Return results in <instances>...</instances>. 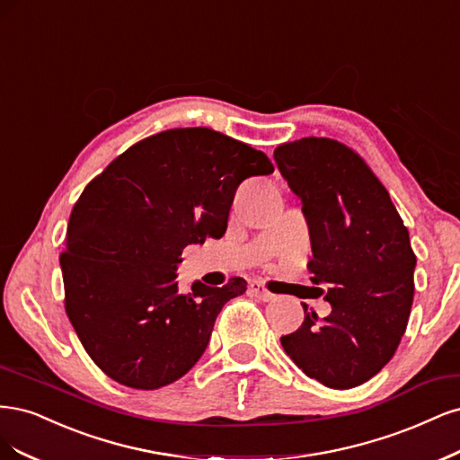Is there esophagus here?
<instances>
[{
  "instance_id": "obj_1",
  "label": "esophagus",
  "mask_w": 460,
  "mask_h": 460,
  "mask_svg": "<svg viewBox=\"0 0 460 460\" xmlns=\"http://www.w3.org/2000/svg\"><path fill=\"white\" fill-rule=\"evenodd\" d=\"M250 294L256 296V298L261 300V302L275 300V294L265 288V285L260 283V280H254V283H250Z\"/></svg>"
}]
</instances>
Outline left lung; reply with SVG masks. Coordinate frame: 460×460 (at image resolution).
I'll use <instances>...</instances> for the list:
<instances>
[{
  "mask_svg": "<svg viewBox=\"0 0 460 460\" xmlns=\"http://www.w3.org/2000/svg\"><path fill=\"white\" fill-rule=\"evenodd\" d=\"M273 156L302 200L311 280L332 305L324 319L304 305L302 327L280 344L309 378L355 388L394 358L407 329L417 265L409 231L386 187L344 143L304 137Z\"/></svg>",
  "mask_w": 460,
  "mask_h": 460,
  "instance_id": "left-lung-1",
  "label": "left lung"
}]
</instances>
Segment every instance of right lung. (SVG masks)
I'll list each match as a JSON object with an SVG mask.
<instances>
[{"instance_id":"right-lung-1","label":"right lung","mask_w":460,"mask_h":460,"mask_svg":"<svg viewBox=\"0 0 460 460\" xmlns=\"http://www.w3.org/2000/svg\"><path fill=\"white\" fill-rule=\"evenodd\" d=\"M271 160L210 128H175L136 143L74 204L61 270L65 309L82 346L112 380L156 390L181 378L231 298L246 292L192 283L177 263L189 244L227 229L236 187L273 173Z\"/></svg>"}]
</instances>
